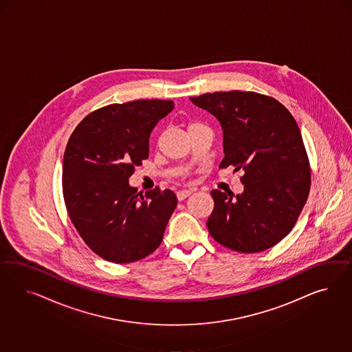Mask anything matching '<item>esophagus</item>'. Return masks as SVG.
<instances>
[{
  "label": "esophagus",
  "mask_w": 352,
  "mask_h": 352,
  "mask_svg": "<svg viewBox=\"0 0 352 352\" xmlns=\"http://www.w3.org/2000/svg\"><path fill=\"white\" fill-rule=\"evenodd\" d=\"M191 193V190H182V191L177 192V199H178L179 201H182V200H184L186 197H188Z\"/></svg>",
  "instance_id": "esophagus-1"
}]
</instances>
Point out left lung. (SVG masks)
I'll list each match as a JSON object with an SVG mask.
<instances>
[{"mask_svg": "<svg viewBox=\"0 0 352 352\" xmlns=\"http://www.w3.org/2000/svg\"><path fill=\"white\" fill-rule=\"evenodd\" d=\"M212 113L223 131L219 168L244 170V191L213 190L208 230L214 240L241 253L263 252L290 232L307 200L309 159L300 130L276 99L249 91L190 98Z\"/></svg>", "mask_w": 352, "mask_h": 352, "instance_id": "left-lung-1", "label": "left lung"}]
</instances>
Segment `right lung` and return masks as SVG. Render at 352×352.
Segmentation results:
<instances>
[{"label":"right lung","mask_w":352,"mask_h":352,"mask_svg":"<svg viewBox=\"0 0 352 352\" xmlns=\"http://www.w3.org/2000/svg\"><path fill=\"white\" fill-rule=\"evenodd\" d=\"M174 108L171 100H133L103 107L75 129L63 159L64 201L86 245L113 263L155 252L177 206L170 190L139 196L129 184L149 153V135Z\"/></svg>","instance_id":"1"}]
</instances>
